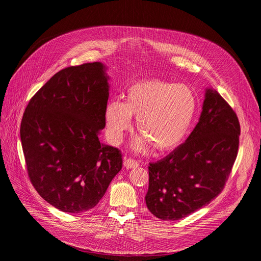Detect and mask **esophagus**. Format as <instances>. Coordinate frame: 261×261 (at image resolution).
Here are the masks:
<instances>
[{
    "label": "esophagus",
    "mask_w": 261,
    "mask_h": 261,
    "mask_svg": "<svg viewBox=\"0 0 261 261\" xmlns=\"http://www.w3.org/2000/svg\"><path fill=\"white\" fill-rule=\"evenodd\" d=\"M123 166H125L127 169H132V168H138L140 166V164L136 160H133L131 158H125V160H123Z\"/></svg>",
    "instance_id": "esophagus-1"
}]
</instances>
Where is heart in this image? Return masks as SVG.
<instances>
[{
  "mask_svg": "<svg viewBox=\"0 0 261 261\" xmlns=\"http://www.w3.org/2000/svg\"><path fill=\"white\" fill-rule=\"evenodd\" d=\"M197 109V96L188 86L162 79L142 80L128 88L125 102L108 103V134L113 143H120L132 126L131 117H135L142 135L134 140V149L145 152L152 146L158 151H169L185 139Z\"/></svg>",
  "mask_w": 261,
  "mask_h": 261,
  "instance_id": "b5f03b06",
  "label": "heart"
}]
</instances>
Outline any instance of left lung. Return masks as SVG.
<instances>
[{
  "label": "left lung",
  "instance_id": "left-lung-1",
  "mask_svg": "<svg viewBox=\"0 0 261 261\" xmlns=\"http://www.w3.org/2000/svg\"><path fill=\"white\" fill-rule=\"evenodd\" d=\"M240 123L234 110L206 89L199 122L186 142L149 164L148 210L162 220H179L211 203L224 188L236 161Z\"/></svg>",
  "mask_w": 261,
  "mask_h": 261
}]
</instances>
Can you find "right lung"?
Here are the masks:
<instances>
[{
	"mask_svg": "<svg viewBox=\"0 0 261 261\" xmlns=\"http://www.w3.org/2000/svg\"><path fill=\"white\" fill-rule=\"evenodd\" d=\"M105 71L100 62L63 68L33 96L21 121L30 180L64 213L95 207L122 167L119 150L99 141L109 98Z\"/></svg>",
	"mask_w": 261,
	"mask_h": 261,
	"instance_id": "1",
	"label": "right lung"
}]
</instances>
